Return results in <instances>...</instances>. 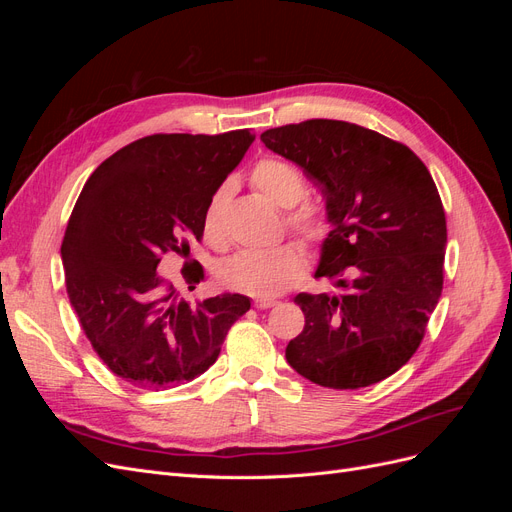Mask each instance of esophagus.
I'll return each mask as SVG.
<instances>
[{
    "label": "esophagus",
    "mask_w": 512,
    "mask_h": 512,
    "mask_svg": "<svg viewBox=\"0 0 512 512\" xmlns=\"http://www.w3.org/2000/svg\"><path fill=\"white\" fill-rule=\"evenodd\" d=\"M275 305H277L275 299H265V297L254 299V307H256V309H269V307H275Z\"/></svg>",
    "instance_id": "obj_1"
}]
</instances>
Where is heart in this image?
Returning <instances> with one entry per match:
<instances>
[{
  "instance_id": "b5f03b06",
  "label": "heart",
  "mask_w": 512,
  "mask_h": 512,
  "mask_svg": "<svg viewBox=\"0 0 512 512\" xmlns=\"http://www.w3.org/2000/svg\"><path fill=\"white\" fill-rule=\"evenodd\" d=\"M254 188L271 203L286 209V226L309 245H320L331 235V215L320 200L305 198L307 181L301 170L280 158H262L252 168ZM230 185L222 183L209 196L203 213V232L211 245L226 247L228 232L224 213ZM307 256L294 241H284L267 250H243L220 262L218 280L252 297H277L305 275Z\"/></svg>"
}]
</instances>
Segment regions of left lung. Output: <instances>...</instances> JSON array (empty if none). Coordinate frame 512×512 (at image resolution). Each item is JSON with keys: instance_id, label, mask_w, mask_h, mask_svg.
I'll list each match as a JSON object with an SVG mask.
<instances>
[{"instance_id": "left-lung-1", "label": "left lung", "mask_w": 512, "mask_h": 512, "mask_svg": "<svg viewBox=\"0 0 512 512\" xmlns=\"http://www.w3.org/2000/svg\"><path fill=\"white\" fill-rule=\"evenodd\" d=\"M327 198L333 230L316 280L335 292L294 297L305 327L288 363L314 384L363 389L421 346L444 282L446 215L427 166L404 143L337 119L260 134Z\"/></svg>"}]
</instances>
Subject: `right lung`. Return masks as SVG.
<instances>
[{
	"mask_svg": "<svg viewBox=\"0 0 512 512\" xmlns=\"http://www.w3.org/2000/svg\"><path fill=\"white\" fill-rule=\"evenodd\" d=\"M250 130L151 134L104 160L81 190L61 241L66 290L91 348L115 376L166 391L207 371L250 299H185L162 256L203 239L209 196L252 145ZM190 290L205 282L183 262Z\"/></svg>",
	"mask_w": 512,
	"mask_h": 512,
	"instance_id": "obj_1",
	"label": "right lung"
}]
</instances>
